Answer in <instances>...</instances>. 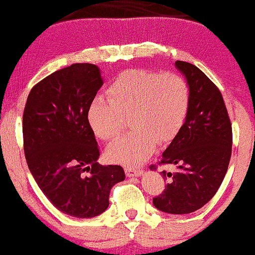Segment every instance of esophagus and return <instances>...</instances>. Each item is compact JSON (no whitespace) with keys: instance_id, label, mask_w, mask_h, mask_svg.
Segmentation results:
<instances>
[{"instance_id":"1","label":"esophagus","mask_w":255,"mask_h":255,"mask_svg":"<svg viewBox=\"0 0 255 255\" xmlns=\"http://www.w3.org/2000/svg\"><path fill=\"white\" fill-rule=\"evenodd\" d=\"M125 171H126V175H127L128 177L141 176L142 172H144L142 170H140V169H134V168H126Z\"/></svg>"}]
</instances>
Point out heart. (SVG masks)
<instances>
[{"label": "heart", "instance_id": "1", "mask_svg": "<svg viewBox=\"0 0 255 255\" xmlns=\"http://www.w3.org/2000/svg\"><path fill=\"white\" fill-rule=\"evenodd\" d=\"M110 99H93L87 120L99 139L110 141L124 130L130 116L134 131L120 137L105 151L116 164H140L156 144L170 142L182 127L189 108V87L181 75L144 68L122 72L110 85Z\"/></svg>", "mask_w": 255, "mask_h": 255}]
</instances>
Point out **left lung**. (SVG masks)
Wrapping results in <instances>:
<instances>
[{
    "mask_svg": "<svg viewBox=\"0 0 255 255\" xmlns=\"http://www.w3.org/2000/svg\"><path fill=\"white\" fill-rule=\"evenodd\" d=\"M189 87V108L182 127L160 157L177 168L164 192L153 198L159 211L186 215L209 203L229 166L233 131L221 91L194 64L176 61Z\"/></svg>",
    "mask_w": 255,
    "mask_h": 255,
    "instance_id": "8db88e82",
    "label": "left lung"
}]
</instances>
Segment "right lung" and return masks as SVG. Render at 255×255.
I'll list each match as a JSON object with an SVG mask.
<instances>
[{
	"instance_id": "add662e5",
	"label": "right lung",
	"mask_w": 255,
	"mask_h": 255,
	"mask_svg": "<svg viewBox=\"0 0 255 255\" xmlns=\"http://www.w3.org/2000/svg\"><path fill=\"white\" fill-rule=\"evenodd\" d=\"M102 85L97 66L72 64L31 90L22 116L24 151L32 176L51 204L72 217L103 213L111 188L126 177L122 166L97 162L98 144L87 113Z\"/></svg>"
}]
</instances>
